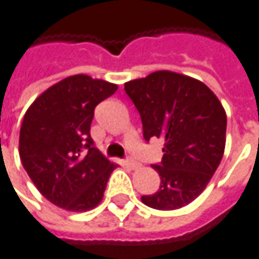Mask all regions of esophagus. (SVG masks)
I'll list each match as a JSON object with an SVG mask.
<instances>
[{
    "mask_svg": "<svg viewBox=\"0 0 259 259\" xmlns=\"http://www.w3.org/2000/svg\"><path fill=\"white\" fill-rule=\"evenodd\" d=\"M126 164H127V167H130L132 170H136V168L140 167V163H137V161H135V160H127V161H126Z\"/></svg>",
    "mask_w": 259,
    "mask_h": 259,
    "instance_id": "1",
    "label": "esophagus"
}]
</instances>
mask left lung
Listing matches in <instances>:
<instances>
[{
  "label": "left lung",
  "mask_w": 259,
  "mask_h": 259,
  "mask_svg": "<svg viewBox=\"0 0 259 259\" xmlns=\"http://www.w3.org/2000/svg\"><path fill=\"white\" fill-rule=\"evenodd\" d=\"M124 91L140 113L144 139H164L161 164L152 166L160 189L142 201L156 210H179L203 193L220 166L226 110L201 80L171 70L129 80Z\"/></svg>",
  "instance_id": "1"
}]
</instances>
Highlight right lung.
<instances>
[{
    "label": "right lung",
    "mask_w": 259,
    "mask_h": 259,
    "mask_svg": "<svg viewBox=\"0 0 259 259\" xmlns=\"http://www.w3.org/2000/svg\"><path fill=\"white\" fill-rule=\"evenodd\" d=\"M116 91V83L103 79L72 75L49 86L25 112L19 130L22 166L42 196L63 210L95 208L117 167L91 137L95 107Z\"/></svg>",
    "instance_id": "add662e5"
}]
</instances>
